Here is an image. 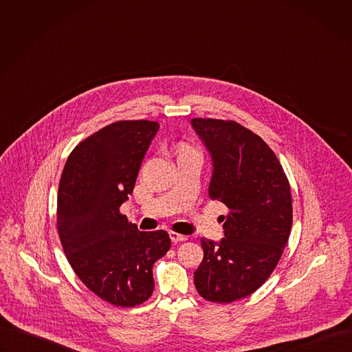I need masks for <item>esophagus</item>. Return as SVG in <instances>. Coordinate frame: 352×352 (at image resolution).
<instances>
[{
    "instance_id": "esophagus-1",
    "label": "esophagus",
    "mask_w": 352,
    "mask_h": 352,
    "mask_svg": "<svg viewBox=\"0 0 352 352\" xmlns=\"http://www.w3.org/2000/svg\"><path fill=\"white\" fill-rule=\"evenodd\" d=\"M170 238H171V241H173L174 243H177V242H182V241H186V239H188V236L181 235V234L174 232V231H171V232H170Z\"/></svg>"
}]
</instances>
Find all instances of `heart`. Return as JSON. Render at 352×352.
<instances>
[{
	"label": "heart",
	"instance_id": "1",
	"mask_svg": "<svg viewBox=\"0 0 352 352\" xmlns=\"http://www.w3.org/2000/svg\"><path fill=\"white\" fill-rule=\"evenodd\" d=\"M193 155H199L197 150L186 143H179L177 147H175V156H177V160L178 159H182V157H186V156H193Z\"/></svg>",
	"mask_w": 352,
	"mask_h": 352
}]
</instances>
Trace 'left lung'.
Returning a JSON list of instances; mask_svg holds the SVG:
<instances>
[{
	"instance_id": "obj_1",
	"label": "left lung",
	"mask_w": 352,
	"mask_h": 352,
	"mask_svg": "<svg viewBox=\"0 0 352 352\" xmlns=\"http://www.w3.org/2000/svg\"><path fill=\"white\" fill-rule=\"evenodd\" d=\"M213 162L209 195L228 208L224 238L200 239L195 287L217 304L254 294L276 269L292 226L288 178L267 143L231 120L193 118Z\"/></svg>"
}]
</instances>
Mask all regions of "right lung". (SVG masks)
I'll return each instance as SVG.
<instances>
[{"mask_svg": "<svg viewBox=\"0 0 352 352\" xmlns=\"http://www.w3.org/2000/svg\"><path fill=\"white\" fill-rule=\"evenodd\" d=\"M159 126L135 120L102 128L72 150L60 179L57 228L64 254L91 292L121 308L153 294V265L171 246L167 231L142 232L120 213Z\"/></svg>", "mask_w": 352, "mask_h": 352, "instance_id": "right-lung-1", "label": "right lung"}]
</instances>
